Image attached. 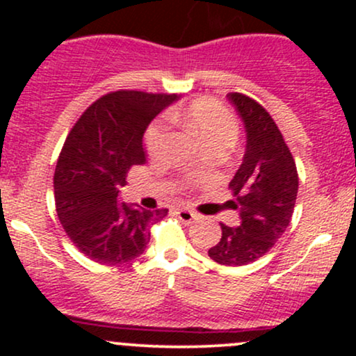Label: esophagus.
Listing matches in <instances>:
<instances>
[{
    "mask_svg": "<svg viewBox=\"0 0 356 356\" xmlns=\"http://www.w3.org/2000/svg\"><path fill=\"white\" fill-rule=\"evenodd\" d=\"M175 214H177V218L186 224H191L192 220L197 218V214H195V212L186 209V207H182V209H177V211H175Z\"/></svg>",
    "mask_w": 356,
    "mask_h": 356,
    "instance_id": "1",
    "label": "esophagus"
}]
</instances>
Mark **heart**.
I'll use <instances>...</instances> for the list:
<instances>
[{"label": "heart", "mask_w": 356, "mask_h": 356, "mask_svg": "<svg viewBox=\"0 0 356 356\" xmlns=\"http://www.w3.org/2000/svg\"><path fill=\"white\" fill-rule=\"evenodd\" d=\"M175 117L189 127L206 147L220 144V142H234L236 134H238L236 118L220 102L214 99L192 102L186 112ZM167 138H169L167 122L164 118L155 120L145 134V149L149 155L157 157L164 152Z\"/></svg>", "instance_id": "heart-1"}]
</instances>
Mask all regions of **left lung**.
<instances>
[{"mask_svg": "<svg viewBox=\"0 0 356 356\" xmlns=\"http://www.w3.org/2000/svg\"><path fill=\"white\" fill-rule=\"evenodd\" d=\"M246 129L243 164L229 182L241 224H220L222 236L209 257L224 266H244L275 246L291 222L298 195V170L268 110L243 93H227Z\"/></svg>", "mask_w": 356, "mask_h": 356, "instance_id": "obj_1", "label": "left lung"}]
</instances>
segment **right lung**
Listing matches in <instances>:
<instances>
[{
  "label": "right lung",
  "mask_w": 356,
  "mask_h": 356,
  "mask_svg": "<svg viewBox=\"0 0 356 356\" xmlns=\"http://www.w3.org/2000/svg\"><path fill=\"white\" fill-rule=\"evenodd\" d=\"M177 95L120 90L85 110L56 162V214L80 252L100 264L136 259L150 241V226L169 209L145 211L118 201L127 172L145 164L144 134Z\"/></svg>",
  "instance_id": "obj_1"
}]
</instances>
